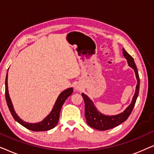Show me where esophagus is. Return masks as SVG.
Listing matches in <instances>:
<instances>
[{"instance_id":"34e87169","label":"esophagus","mask_w":154,"mask_h":154,"mask_svg":"<svg viewBox=\"0 0 154 154\" xmlns=\"http://www.w3.org/2000/svg\"><path fill=\"white\" fill-rule=\"evenodd\" d=\"M74 88H75V90H80L81 89V87L80 85H76L74 87Z\"/></svg>"}]
</instances>
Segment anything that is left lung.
I'll use <instances>...</instances> for the list:
<instances>
[{
  "label": "left lung",
  "instance_id": "8db88e82",
  "mask_svg": "<svg viewBox=\"0 0 154 154\" xmlns=\"http://www.w3.org/2000/svg\"><path fill=\"white\" fill-rule=\"evenodd\" d=\"M123 54L125 58L127 60L128 66L131 67L135 73L137 82L132 102L129 106L123 111V112L116 115H104L97 110V107L94 106L93 102L90 100L89 97L86 95L85 94L82 93V96H83L84 102H85V116L86 121H87L88 125L94 129L98 130H107L116 127L117 125L123 123L128 119L132 111L134 104H135L139 94V91H140V81L138 71L135 64H134L133 58L125 51L124 48H123Z\"/></svg>",
  "mask_w": 154,
  "mask_h": 154
}]
</instances>
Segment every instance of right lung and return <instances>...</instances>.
I'll use <instances>...</instances> for the list:
<instances>
[{"label":"right lung","instance_id":"obj_1","mask_svg":"<svg viewBox=\"0 0 154 154\" xmlns=\"http://www.w3.org/2000/svg\"><path fill=\"white\" fill-rule=\"evenodd\" d=\"M8 70L6 74L5 78V100L7 102V104L8 108L10 109V113L15 120L17 122L21 124L22 126H24L27 129L32 130V131L38 132V131H46V130H51L54 128L57 124L59 121V118H60V113L61 109L64 104V103L67 98L72 94L73 92V88H69L68 89H66L64 91H62L58 96L57 99L55 103H54L53 108H52V111L44 119L43 121L38 123H27L21 119L18 115L17 114L15 111H14L13 104L10 99L9 92H8Z\"/></svg>","mask_w":154,"mask_h":154}]
</instances>
